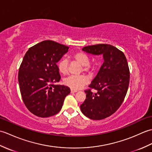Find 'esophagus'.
<instances>
[{
  "label": "esophagus",
  "mask_w": 152,
  "mask_h": 152,
  "mask_svg": "<svg viewBox=\"0 0 152 152\" xmlns=\"http://www.w3.org/2000/svg\"><path fill=\"white\" fill-rule=\"evenodd\" d=\"M70 91H71V93H76V92H77L78 91H77V90H75V89H71Z\"/></svg>",
  "instance_id": "34e87169"
}]
</instances>
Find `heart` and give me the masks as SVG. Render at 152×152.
Returning <instances> with one entry per match:
<instances>
[{
	"label": "heart",
	"instance_id": "obj_1",
	"mask_svg": "<svg viewBox=\"0 0 152 152\" xmlns=\"http://www.w3.org/2000/svg\"><path fill=\"white\" fill-rule=\"evenodd\" d=\"M74 59L83 66V70L89 72L90 70L89 58L87 55L83 52H77L73 55ZM59 72L63 74H66L69 71V62L67 59H61L57 64ZM88 78L85 76H70L64 80V83L66 86L72 89H80L88 83Z\"/></svg>",
	"mask_w": 152,
	"mask_h": 152
}]
</instances>
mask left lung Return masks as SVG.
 I'll return each mask as SVG.
<instances>
[{
  "mask_svg": "<svg viewBox=\"0 0 152 152\" xmlns=\"http://www.w3.org/2000/svg\"><path fill=\"white\" fill-rule=\"evenodd\" d=\"M85 52L103 57L102 65L86 90V99L80 105L86 117L100 120L114 114L122 104L129 84L130 74L124 53L110 44H96L83 47Z\"/></svg>",
  "mask_w": 152,
  "mask_h": 152,
  "instance_id": "obj_1",
  "label": "left lung"
}]
</instances>
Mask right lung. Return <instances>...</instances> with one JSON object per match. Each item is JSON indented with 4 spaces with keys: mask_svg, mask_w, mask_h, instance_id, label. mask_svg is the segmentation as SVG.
<instances>
[{
    "mask_svg": "<svg viewBox=\"0 0 152 152\" xmlns=\"http://www.w3.org/2000/svg\"><path fill=\"white\" fill-rule=\"evenodd\" d=\"M69 48L44 40L30 48L23 59L18 73L19 89L25 105L35 115L47 118L57 114L70 93L69 87L54 84L61 79L57 63Z\"/></svg>",
    "mask_w": 152,
    "mask_h": 152,
    "instance_id": "obj_1",
    "label": "right lung"
}]
</instances>
